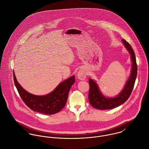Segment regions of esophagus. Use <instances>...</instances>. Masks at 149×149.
I'll use <instances>...</instances> for the list:
<instances>
[{
    "label": "esophagus",
    "mask_w": 149,
    "mask_h": 149,
    "mask_svg": "<svg viewBox=\"0 0 149 149\" xmlns=\"http://www.w3.org/2000/svg\"><path fill=\"white\" fill-rule=\"evenodd\" d=\"M77 77L81 80H85V78L86 77V72L84 71V70L80 69L79 71V72L77 73Z\"/></svg>",
    "instance_id": "34e87169"
}]
</instances>
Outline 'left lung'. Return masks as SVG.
<instances>
[{
    "label": "left lung",
    "mask_w": 149,
    "mask_h": 149,
    "mask_svg": "<svg viewBox=\"0 0 149 149\" xmlns=\"http://www.w3.org/2000/svg\"><path fill=\"white\" fill-rule=\"evenodd\" d=\"M125 47L131 54V58L132 62L130 76L126 84L120 93L115 97H106L100 92L96 83L92 79H89V91L88 99L91 105L99 109H112L123 104L129 98L137 75V64L136 58L131 45L125 40H122Z\"/></svg>",
    "instance_id": "1"
}]
</instances>
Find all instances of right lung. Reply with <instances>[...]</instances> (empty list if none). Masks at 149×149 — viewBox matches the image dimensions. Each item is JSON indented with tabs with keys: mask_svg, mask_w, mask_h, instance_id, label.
Returning <instances> with one entry per match:
<instances>
[{
	"mask_svg": "<svg viewBox=\"0 0 149 149\" xmlns=\"http://www.w3.org/2000/svg\"><path fill=\"white\" fill-rule=\"evenodd\" d=\"M13 74L15 85L26 105L33 111L46 115L56 113L64 108L69 90L75 81V77L72 76L61 83L51 93L44 96H37L26 91L17 81L14 72Z\"/></svg>",
	"mask_w": 149,
	"mask_h": 149,
	"instance_id": "right-lung-1",
	"label": "right lung"
}]
</instances>
